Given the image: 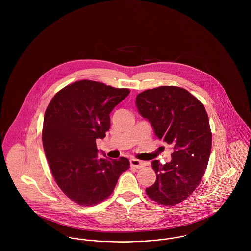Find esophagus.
<instances>
[{"label":"esophagus","mask_w":251,"mask_h":251,"mask_svg":"<svg viewBox=\"0 0 251 251\" xmlns=\"http://www.w3.org/2000/svg\"><path fill=\"white\" fill-rule=\"evenodd\" d=\"M130 165H131V167H133V168L140 169V168H143L145 164H144V162L138 160V159H136V158H131V159H130Z\"/></svg>","instance_id":"esophagus-1"}]
</instances>
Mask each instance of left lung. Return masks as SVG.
I'll use <instances>...</instances> for the list:
<instances>
[{"label":"left lung","mask_w":251,"mask_h":251,"mask_svg":"<svg viewBox=\"0 0 251 251\" xmlns=\"http://www.w3.org/2000/svg\"><path fill=\"white\" fill-rule=\"evenodd\" d=\"M136 106L154 134L174 146L170 162H151L156 179L146 193L158 204L175 206L196 189L205 174L212 149L208 114L189 92L174 86L144 91L136 97Z\"/></svg>","instance_id":"obj_1"}]
</instances>
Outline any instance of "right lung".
<instances>
[{
    "mask_svg": "<svg viewBox=\"0 0 251 251\" xmlns=\"http://www.w3.org/2000/svg\"><path fill=\"white\" fill-rule=\"evenodd\" d=\"M130 91L81 80L58 92L44 114L42 144L62 191L80 206H95L113 192L129 168L126 157L99 155L96 140L110 128V113Z\"/></svg>",
    "mask_w": 251,
    "mask_h": 251,
    "instance_id": "right-lung-1",
    "label": "right lung"
}]
</instances>
